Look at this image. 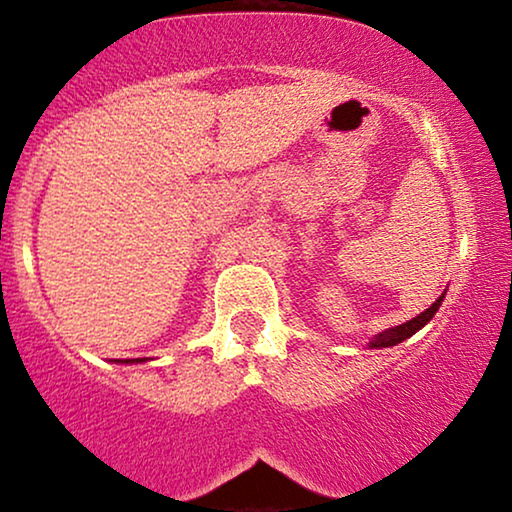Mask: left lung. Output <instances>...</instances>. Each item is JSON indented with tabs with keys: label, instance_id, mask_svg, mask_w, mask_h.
<instances>
[{
	"label": "left lung",
	"instance_id": "1",
	"mask_svg": "<svg viewBox=\"0 0 512 512\" xmlns=\"http://www.w3.org/2000/svg\"><path fill=\"white\" fill-rule=\"evenodd\" d=\"M442 301H444V294L437 298V301L430 305V308L426 310V313H421V315H416L414 320H409V322H404V324H400V327H393V329H386V331H381V334L378 336H374L371 338V348H390V345H397V343H402L404 338H409V336H414L418 329L421 327H426V324L433 320L435 317V313H437V308H440L442 305Z\"/></svg>",
	"mask_w": 512,
	"mask_h": 512
}]
</instances>
